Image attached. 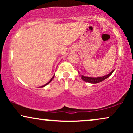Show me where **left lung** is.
I'll return each mask as SVG.
<instances>
[{"mask_svg":"<svg viewBox=\"0 0 133 133\" xmlns=\"http://www.w3.org/2000/svg\"><path fill=\"white\" fill-rule=\"evenodd\" d=\"M114 70H112V71L109 74H107L106 76H104L103 77H86V76H81V79L84 81L89 82V83H92V84H96V83H99V82L103 81L105 80V79L109 77L111 74H112Z\"/></svg>","mask_w":133,"mask_h":133,"instance_id":"obj_1","label":"left lung"}]
</instances>
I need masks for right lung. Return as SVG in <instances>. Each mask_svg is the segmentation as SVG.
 Returning a JSON list of instances; mask_svg holds the SVG:
<instances>
[{"label": "right lung", "instance_id": "1", "mask_svg": "<svg viewBox=\"0 0 133 133\" xmlns=\"http://www.w3.org/2000/svg\"><path fill=\"white\" fill-rule=\"evenodd\" d=\"M54 76H53V77H52V79H51V80H50V81H49L48 82H47V84H45V85H44V86H41V87H40V88H42V87H44V86H46V85H47V84H49V83H50V82H51L52 81V79H53V78H54Z\"/></svg>", "mask_w": 133, "mask_h": 133}]
</instances>
